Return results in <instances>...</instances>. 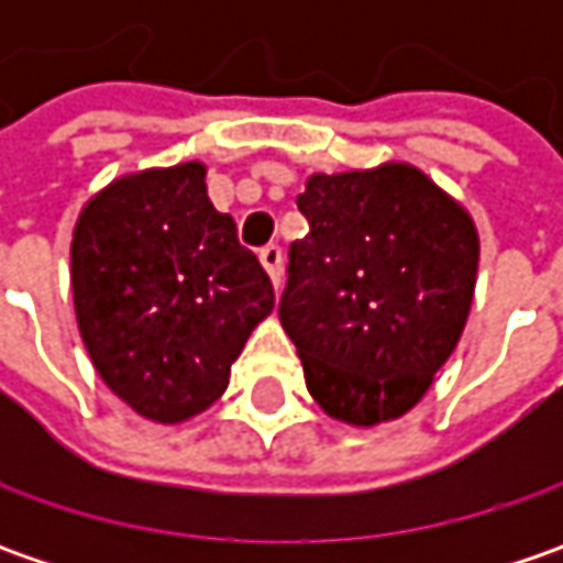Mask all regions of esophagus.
<instances>
[{"instance_id":"esophagus-1","label":"esophagus","mask_w":563,"mask_h":563,"mask_svg":"<svg viewBox=\"0 0 563 563\" xmlns=\"http://www.w3.org/2000/svg\"><path fill=\"white\" fill-rule=\"evenodd\" d=\"M260 260H263V266L269 272V278L275 282V288L282 285V263H285V253L278 244H266V247L260 250Z\"/></svg>"}]
</instances>
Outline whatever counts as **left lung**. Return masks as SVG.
I'll use <instances>...</instances> for the list:
<instances>
[{"label": "left lung", "instance_id": "obj_1", "mask_svg": "<svg viewBox=\"0 0 563 563\" xmlns=\"http://www.w3.org/2000/svg\"><path fill=\"white\" fill-rule=\"evenodd\" d=\"M310 231L288 250L278 300L310 395L335 420L407 413L457 347L479 238L413 165L313 175L297 197Z\"/></svg>", "mask_w": 563, "mask_h": 563}]
</instances>
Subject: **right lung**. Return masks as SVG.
Segmentation results:
<instances>
[{
    "label": "right lung",
    "mask_w": 563,
    "mask_h": 563,
    "mask_svg": "<svg viewBox=\"0 0 563 563\" xmlns=\"http://www.w3.org/2000/svg\"><path fill=\"white\" fill-rule=\"evenodd\" d=\"M185 163L109 185L71 241L80 338L141 417L181 422L222 398L231 363L275 307L266 269Z\"/></svg>",
    "instance_id": "add662e5"
}]
</instances>
